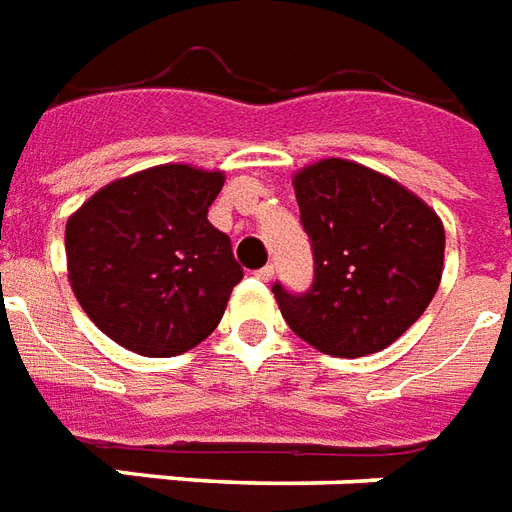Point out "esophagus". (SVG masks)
I'll list each match as a JSON object with an SVG mask.
<instances>
[{"instance_id": "esophagus-1", "label": "esophagus", "mask_w": 512, "mask_h": 512, "mask_svg": "<svg viewBox=\"0 0 512 512\" xmlns=\"http://www.w3.org/2000/svg\"><path fill=\"white\" fill-rule=\"evenodd\" d=\"M255 276H257V279H263V282H271V279H273V265H263V268H260Z\"/></svg>"}]
</instances>
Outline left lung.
Wrapping results in <instances>:
<instances>
[{
    "label": "left lung",
    "instance_id": "8db88e82",
    "mask_svg": "<svg viewBox=\"0 0 512 512\" xmlns=\"http://www.w3.org/2000/svg\"><path fill=\"white\" fill-rule=\"evenodd\" d=\"M292 185L314 282L306 292L273 284L284 322L333 357L386 349L438 292L443 222L400 182L341 158L306 166Z\"/></svg>",
    "mask_w": 512,
    "mask_h": 512
}]
</instances>
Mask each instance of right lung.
<instances>
[{"label":"right lung","mask_w":512,"mask_h":512,"mask_svg":"<svg viewBox=\"0 0 512 512\" xmlns=\"http://www.w3.org/2000/svg\"><path fill=\"white\" fill-rule=\"evenodd\" d=\"M222 171L166 163L115 179L66 222L77 303L112 341L177 357L220 325L241 265L206 220Z\"/></svg>","instance_id":"obj_1"}]
</instances>
